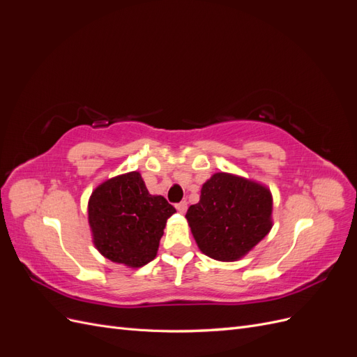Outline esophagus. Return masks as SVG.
I'll use <instances>...</instances> for the list:
<instances>
[{
	"instance_id": "34e87169",
	"label": "esophagus",
	"mask_w": 357,
	"mask_h": 357,
	"mask_svg": "<svg viewBox=\"0 0 357 357\" xmlns=\"http://www.w3.org/2000/svg\"><path fill=\"white\" fill-rule=\"evenodd\" d=\"M176 208L178 210V213H186V210H188V202L186 201H181V202H178L177 205H176Z\"/></svg>"
}]
</instances>
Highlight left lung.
<instances>
[{
  "label": "left lung",
  "mask_w": 357,
  "mask_h": 357,
  "mask_svg": "<svg viewBox=\"0 0 357 357\" xmlns=\"http://www.w3.org/2000/svg\"><path fill=\"white\" fill-rule=\"evenodd\" d=\"M271 213L269 189L228 172H215L202 185L199 202L190 205L186 219L204 255L232 262L271 231Z\"/></svg>",
  "instance_id": "left-lung-1"
}]
</instances>
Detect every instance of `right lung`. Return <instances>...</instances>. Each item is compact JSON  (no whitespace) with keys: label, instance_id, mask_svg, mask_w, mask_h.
<instances>
[{"label":"right lung","instance_id":"obj_1","mask_svg":"<svg viewBox=\"0 0 357 357\" xmlns=\"http://www.w3.org/2000/svg\"><path fill=\"white\" fill-rule=\"evenodd\" d=\"M174 213L164 197L150 195L137 171L104 181L88 204L95 247L112 262L131 268L156 257L167 220Z\"/></svg>","mask_w":357,"mask_h":357}]
</instances>
